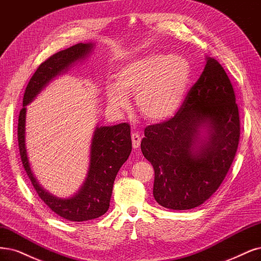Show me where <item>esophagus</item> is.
<instances>
[{"label":"esophagus","mask_w":261,"mask_h":261,"mask_svg":"<svg viewBox=\"0 0 261 261\" xmlns=\"http://www.w3.org/2000/svg\"><path fill=\"white\" fill-rule=\"evenodd\" d=\"M132 142H133V148L134 149H138L140 147V142H141V137L138 133H133L132 134Z\"/></svg>","instance_id":"obj_1"}]
</instances>
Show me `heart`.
I'll use <instances>...</instances> for the list:
<instances>
[{
  "mask_svg": "<svg viewBox=\"0 0 261 261\" xmlns=\"http://www.w3.org/2000/svg\"><path fill=\"white\" fill-rule=\"evenodd\" d=\"M190 74V65L184 57L149 54L116 71L114 84L106 87L107 100L115 109L125 110L129 107L126 95H135L143 118L163 121L181 106Z\"/></svg>",
  "mask_w": 261,
  "mask_h": 261,
  "instance_id": "heart-1",
  "label": "heart"
}]
</instances>
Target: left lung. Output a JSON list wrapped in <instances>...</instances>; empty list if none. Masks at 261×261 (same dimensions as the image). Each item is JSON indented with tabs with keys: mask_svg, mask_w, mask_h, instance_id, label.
<instances>
[{
	"mask_svg": "<svg viewBox=\"0 0 261 261\" xmlns=\"http://www.w3.org/2000/svg\"><path fill=\"white\" fill-rule=\"evenodd\" d=\"M240 128L231 81L219 62L207 57L180 109L145 129L141 151L154 168L155 201L185 211L208 200L234 160Z\"/></svg>",
	"mask_w": 261,
	"mask_h": 261,
	"instance_id": "obj_1",
	"label": "left lung"
}]
</instances>
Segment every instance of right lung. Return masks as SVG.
<instances>
[{
	"instance_id": "obj_1",
	"label": "right lung",
	"mask_w": 261,
	"mask_h": 261,
	"mask_svg": "<svg viewBox=\"0 0 261 261\" xmlns=\"http://www.w3.org/2000/svg\"><path fill=\"white\" fill-rule=\"evenodd\" d=\"M94 44L79 43L60 50L39 66L25 87L22 109L18 118V146L27 175L41 200L58 216L70 221H86L102 216L110 206L116 174L132 152L130 126L121 123L113 126H96L91 143V160L86 180L73 196L61 199L44 190L34 177L25 149V106L29 105L50 81L68 71L74 62L84 59Z\"/></svg>"
}]
</instances>
